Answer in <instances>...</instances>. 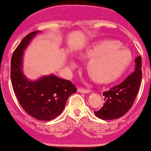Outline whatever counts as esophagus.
I'll return each mask as SVG.
<instances>
[{"mask_svg": "<svg viewBox=\"0 0 151 151\" xmlns=\"http://www.w3.org/2000/svg\"><path fill=\"white\" fill-rule=\"evenodd\" d=\"M78 91L80 93H89L90 92V91L83 88V87H78Z\"/></svg>", "mask_w": 151, "mask_h": 151, "instance_id": "esophagus-1", "label": "esophagus"}]
</instances>
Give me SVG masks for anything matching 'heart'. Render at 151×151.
I'll return each instance as SVG.
<instances>
[{
    "label": "heart",
    "mask_w": 151,
    "mask_h": 151,
    "mask_svg": "<svg viewBox=\"0 0 151 151\" xmlns=\"http://www.w3.org/2000/svg\"><path fill=\"white\" fill-rule=\"evenodd\" d=\"M90 59L86 68L92 78L100 83H107L119 78L127 70L132 60V52L119 42L103 40L91 44L82 54ZM74 68L75 64L71 63Z\"/></svg>",
    "instance_id": "b5f03b06"
}]
</instances>
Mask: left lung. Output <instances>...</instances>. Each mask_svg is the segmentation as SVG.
<instances>
[{"mask_svg":"<svg viewBox=\"0 0 151 151\" xmlns=\"http://www.w3.org/2000/svg\"><path fill=\"white\" fill-rule=\"evenodd\" d=\"M134 72L119 85L103 92L104 105L95 115L103 120L117 119L124 115L134 103L142 81V57L135 59Z\"/></svg>","mask_w":151,"mask_h":151,"instance_id":"obj_1","label":"left lung"}]
</instances>
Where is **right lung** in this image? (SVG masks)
Returning a JSON list of instances; mask_svg holds the SVG:
<instances>
[{
	"mask_svg": "<svg viewBox=\"0 0 151 151\" xmlns=\"http://www.w3.org/2000/svg\"><path fill=\"white\" fill-rule=\"evenodd\" d=\"M38 31L26 36L14 51L11 58L10 78L14 91L24 111L42 121L54 119L63 112L69 96L77 88L70 81L50 74L35 81L28 79L23 72V56L26 47Z\"/></svg>",
	"mask_w": 151,
	"mask_h": 151,
	"instance_id": "1",
	"label": "right lung"
}]
</instances>
